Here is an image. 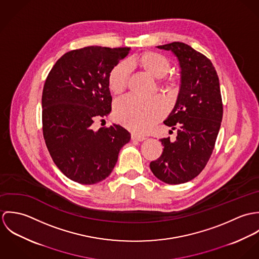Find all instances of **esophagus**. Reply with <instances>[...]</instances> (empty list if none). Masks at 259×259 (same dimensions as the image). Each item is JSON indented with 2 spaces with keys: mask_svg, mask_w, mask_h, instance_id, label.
<instances>
[{
  "mask_svg": "<svg viewBox=\"0 0 259 259\" xmlns=\"http://www.w3.org/2000/svg\"><path fill=\"white\" fill-rule=\"evenodd\" d=\"M147 138H145L144 136H141V135H138V134H132V140L134 141H138V142H143L145 141Z\"/></svg>",
  "mask_w": 259,
  "mask_h": 259,
  "instance_id": "34e87169",
  "label": "esophagus"
}]
</instances>
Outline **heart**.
<instances>
[{
  "label": "heart",
  "instance_id": "1",
  "mask_svg": "<svg viewBox=\"0 0 259 259\" xmlns=\"http://www.w3.org/2000/svg\"><path fill=\"white\" fill-rule=\"evenodd\" d=\"M128 67H137L153 78H160V88L168 93L177 91V79L167 74L170 61L159 53L147 51L111 68L108 74V87L112 95H120L126 89ZM165 113L166 105L159 97L140 99L128 96L116 101L113 107L115 119L137 133H147Z\"/></svg>",
  "mask_w": 259,
  "mask_h": 259
}]
</instances>
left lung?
<instances>
[{
  "mask_svg": "<svg viewBox=\"0 0 259 259\" xmlns=\"http://www.w3.org/2000/svg\"><path fill=\"white\" fill-rule=\"evenodd\" d=\"M157 48L178 57L182 83L177 104L164 120V124L178 130L177 140H159L162 153L149 167L161 182L180 185L202 171L214 148L223 114L220 79L210 60L185 42Z\"/></svg>",
  "mask_w": 259,
  "mask_h": 259,
  "instance_id": "obj_1",
  "label": "left lung"
}]
</instances>
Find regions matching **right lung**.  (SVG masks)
Returning a JSON list of instances; mask_svg holds the SVG:
<instances>
[{"instance_id":"1","label":"right lung","mask_w":259,"mask_h":259,"mask_svg":"<svg viewBox=\"0 0 259 259\" xmlns=\"http://www.w3.org/2000/svg\"><path fill=\"white\" fill-rule=\"evenodd\" d=\"M131 48L91 46L62 56L48 74L41 96L42 135L59 169L80 185L111 175L131 134L113 123L93 130L111 111L108 74Z\"/></svg>"}]
</instances>
